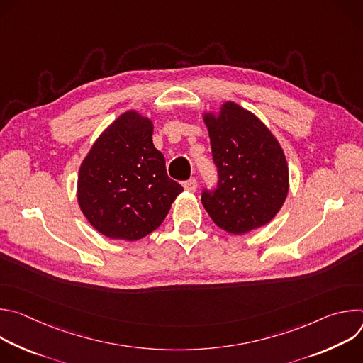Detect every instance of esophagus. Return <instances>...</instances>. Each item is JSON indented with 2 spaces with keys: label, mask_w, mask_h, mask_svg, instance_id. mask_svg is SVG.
I'll list each match as a JSON object with an SVG mask.
<instances>
[{
  "label": "esophagus",
  "mask_w": 363,
  "mask_h": 363,
  "mask_svg": "<svg viewBox=\"0 0 363 363\" xmlns=\"http://www.w3.org/2000/svg\"><path fill=\"white\" fill-rule=\"evenodd\" d=\"M196 185H198V182H196L195 178H191V179H188V181L184 182V188H185V191H188V192H195Z\"/></svg>",
  "instance_id": "34e87169"
}]
</instances>
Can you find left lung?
I'll list each match as a JSON object with an SVG mask.
<instances>
[{
  "label": "left lung",
  "mask_w": 363,
  "mask_h": 363,
  "mask_svg": "<svg viewBox=\"0 0 363 363\" xmlns=\"http://www.w3.org/2000/svg\"><path fill=\"white\" fill-rule=\"evenodd\" d=\"M213 160L218 169L217 188L202 191V205L227 233L245 234L270 223L289 192L284 152L269 128L234 101L218 115L203 113Z\"/></svg>",
  "instance_id": "8db88e82"
}]
</instances>
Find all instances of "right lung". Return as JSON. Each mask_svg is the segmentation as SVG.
Wrapping results in <instances>:
<instances>
[{"mask_svg":"<svg viewBox=\"0 0 363 363\" xmlns=\"http://www.w3.org/2000/svg\"><path fill=\"white\" fill-rule=\"evenodd\" d=\"M152 133L150 119L125 112L97 138L80 165V210L109 238L136 241L150 234L184 191L168 177Z\"/></svg>","mask_w":363,"mask_h":363,"instance_id":"right-lung-1","label":"right lung"}]
</instances>
